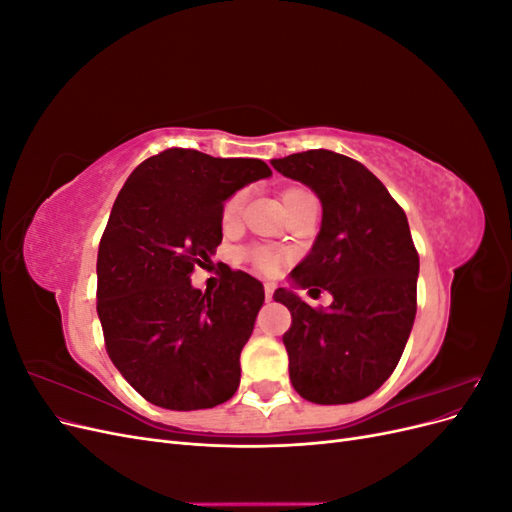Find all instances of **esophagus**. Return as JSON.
<instances>
[{
    "mask_svg": "<svg viewBox=\"0 0 512 512\" xmlns=\"http://www.w3.org/2000/svg\"><path fill=\"white\" fill-rule=\"evenodd\" d=\"M275 288H277V286H275L273 282H267V284H265V299H267V301H273V292H275Z\"/></svg>",
    "mask_w": 512,
    "mask_h": 512,
    "instance_id": "esophagus-1",
    "label": "esophagus"
}]
</instances>
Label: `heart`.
<instances>
[{"instance_id": "heart-1", "label": "heart", "mask_w": 512, "mask_h": 512, "mask_svg": "<svg viewBox=\"0 0 512 512\" xmlns=\"http://www.w3.org/2000/svg\"><path fill=\"white\" fill-rule=\"evenodd\" d=\"M303 194H307V192L305 190H297V188L286 190L284 196H282L284 205H288L292 198L303 196ZM243 205H245V192L243 190H239V192H235V194L226 198V203L222 207V224L226 228L235 226L239 222ZM250 260L254 262V265L260 271H265V273H277V271L282 269V262H284L282 254L275 252V250H269V247H254V250L250 252Z\"/></svg>"}]
</instances>
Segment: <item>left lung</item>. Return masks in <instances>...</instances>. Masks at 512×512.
Here are the masks:
<instances>
[{
    "instance_id": "8db88e82",
    "label": "left lung",
    "mask_w": 512,
    "mask_h": 512,
    "mask_svg": "<svg viewBox=\"0 0 512 512\" xmlns=\"http://www.w3.org/2000/svg\"><path fill=\"white\" fill-rule=\"evenodd\" d=\"M271 164L322 205L320 232L292 269V288L333 294L327 309L290 288L273 294L292 314L284 335L290 382L314 404H352L393 374L412 331L418 254L408 218L374 173L342 153L314 149Z\"/></svg>"
}]
</instances>
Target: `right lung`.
I'll return each instance as SVG.
<instances>
[{"mask_svg":"<svg viewBox=\"0 0 512 512\" xmlns=\"http://www.w3.org/2000/svg\"><path fill=\"white\" fill-rule=\"evenodd\" d=\"M267 177L262 160L166 149L115 200L98 250V318L113 365L153 406L213 408L237 391L265 288L226 269L220 290L203 294L190 275L222 243L226 198Z\"/></svg>","mask_w":512,"mask_h":512,"instance_id":"1","label":"right lung"}]
</instances>
